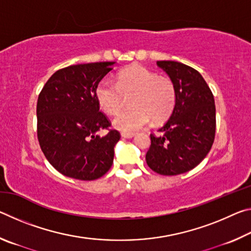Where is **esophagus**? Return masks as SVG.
Returning a JSON list of instances; mask_svg holds the SVG:
<instances>
[{
	"instance_id": "obj_1",
	"label": "esophagus",
	"mask_w": 251,
	"mask_h": 251,
	"mask_svg": "<svg viewBox=\"0 0 251 251\" xmlns=\"http://www.w3.org/2000/svg\"><path fill=\"white\" fill-rule=\"evenodd\" d=\"M122 137L123 138H131L134 137V134L133 133H122Z\"/></svg>"
}]
</instances>
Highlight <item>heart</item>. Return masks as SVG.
<instances>
[{
    "instance_id": "1",
    "label": "heart",
    "mask_w": 251,
    "mask_h": 251,
    "mask_svg": "<svg viewBox=\"0 0 251 251\" xmlns=\"http://www.w3.org/2000/svg\"><path fill=\"white\" fill-rule=\"evenodd\" d=\"M96 100L109 115L116 114L129 99L130 107L118 113L114 126L124 133H134L151 120L164 122L172 115L176 105V87L172 78L158 75L143 65H131L121 71L116 83L103 78L97 84Z\"/></svg>"
}]
</instances>
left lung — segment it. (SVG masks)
<instances>
[{
	"label": "left lung",
	"mask_w": 251,
	"mask_h": 251,
	"mask_svg": "<svg viewBox=\"0 0 251 251\" xmlns=\"http://www.w3.org/2000/svg\"><path fill=\"white\" fill-rule=\"evenodd\" d=\"M176 87V105L160 135L151 134L146 163L165 176L184 174L201 164L215 141L216 107L206 80L193 67L175 61H158Z\"/></svg>",
	"instance_id": "1"
}]
</instances>
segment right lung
I'll return each instance as SVG.
<instances>
[{"mask_svg": "<svg viewBox=\"0 0 251 251\" xmlns=\"http://www.w3.org/2000/svg\"><path fill=\"white\" fill-rule=\"evenodd\" d=\"M115 62L58 70L42 88L36 106L37 138L46 159L64 176L94 180L112 167L121 134L100 112L96 86ZM109 133L100 136L98 131Z\"/></svg>", "mask_w": 251, "mask_h": 251, "instance_id": "1", "label": "right lung"}]
</instances>
